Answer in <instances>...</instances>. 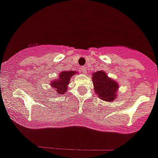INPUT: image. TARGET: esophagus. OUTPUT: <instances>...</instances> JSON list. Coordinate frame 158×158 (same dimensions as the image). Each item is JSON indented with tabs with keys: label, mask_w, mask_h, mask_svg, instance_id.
<instances>
[{
	"label": "esophagus",
	"mask_w": 158,
	"mask_h": 158,
	"mask_svg": "<svg viewBox=\"0 0 158 158\" xmlns=\"http://www.w3.org/2000/svg\"><path fill=\"white\" fill-rule=\"evenodd\" d=\"M81 71H82L83 74H87V68H86V67H81Z\"/></svg>",
	"instance_id": "esophagus-1"
}]
</instances>
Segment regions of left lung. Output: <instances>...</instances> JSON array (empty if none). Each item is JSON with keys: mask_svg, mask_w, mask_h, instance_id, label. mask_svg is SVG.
Masks as SVG:
<instances>
[{"mask_svg": "<svg viewBox=\"0 0 158 158\" xmlns=\"http://www.w3.org/2000/svg\"><path fill=\"white\" fill-rule=\"evenodd\" d=\"M92 82L94 89L102 101L112 102L118 96V90L119 84L118 82L109 77L105 71H98L92 74Z\"/></svg>", "mask_w": 158, "mask_h": 158, "instance_id": "obj_1", "label": "left lung"}]
</instances>
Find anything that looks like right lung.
I'll return each instance as SVG.
<instances>
[{
	"mask_svg": "<svg viewBox=\"0 0 158 158\" xmlns=\"http://www.w3.org/2000/svg\"><path fill=\"white\" fill-rule=\"evenodd\" d=\"M78 74L76 71H64L59 74L58 78L50 82L51 87L55 90L56 94L60 96L66 93L68 88V84H70V81L72 76Z\"/></svg>",
	"mask_w": 158,
	"mask_h": 158,
	"instance_id": "obj_1",
	"label": "right lung"
}]
</instances>
